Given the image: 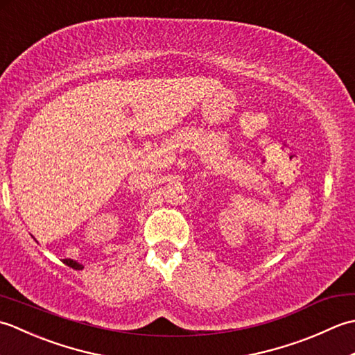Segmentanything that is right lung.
I'll return each instance as SVG.
<instances>
[{"instance_id":"add662e5","label":"right lung","mask_w":355,"mask_h":355,"mask_svg":"<svg viewBox=\"0 0 355 355\" xmlns=\"http://www.w3.org/2000/svg\"><path fill=\"white\" fill-rule=\"evenodd\" d=\"M64 263H67V266L74 268V270H82L84 267L80 266V263H78L76 261H71V259H64Z\"/></svg>"}]
</instances>
